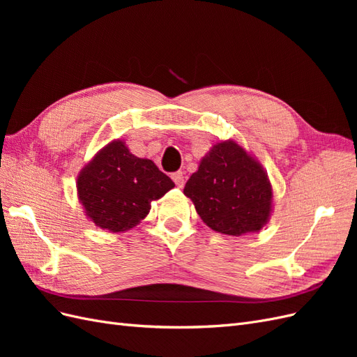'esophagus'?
I'll return each mask as SVG.
<instances>
[{"label": "esophagus", "instance_id": "obj_1", "mask_svg": "<svg viewBox=\"0 0 357 357\" xmlns=\"http://www.w3.org/2000/svg\"><path fill=\"white\" fill-rule=\"evenodd\" d=\"M171 178L174 180V183H176V186H177V188H183V185H185V172H183V171H176V172H172V174H171Z\"/></svg>", "mask_w": 357, "mask_h": 357}]
</instances>
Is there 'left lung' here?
<instances>
[{
  "instance_id": "left-lung-1",
  "label": "left lung",
  "mask_w": 357,
  "mask_h": 357,
  "mask_svg": "<svg viewBox=\"0 0 357 357\" xmlns=\"http://www.w3.org/2000/svg\"><path fill=\"white\" fill-rule=\"evenodd\" d=\"M185 195L205 225L226 235L261 231L271 213L265 171L235 142L213 146L188 180Z\"/></svg>"
}]
</instances>
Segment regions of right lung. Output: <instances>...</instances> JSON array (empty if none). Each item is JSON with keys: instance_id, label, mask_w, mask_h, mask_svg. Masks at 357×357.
Listing matches in <instances>:
<instances>
[{"instance_id": "1", "label": "right lung", "mask_w": 357, "mask_h": 357, "mask_svg": "<svg viewBox=\"0 0 357 357\" xmlns=\"http://www.w3.org/2000/svg\"><path fill=\"white\" fill-rule=\"evenodd\" d=\"M174 188L150 159L129 153L123 142L110 143L86 165L77 178L86 214L102 229H131L150 211V202Z\"/></svg>"}]
</instances>
